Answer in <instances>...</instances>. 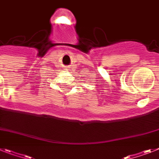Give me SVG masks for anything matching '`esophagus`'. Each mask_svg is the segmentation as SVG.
<instances>
[{
  "instance_id": "34e87169",
  "label": "esophagus",
  "mask_w": 159,
  "mask_h": 159,
  "mask_svg": "<svg viewBox=\"0 0 159 159\" xmlns=\"http://www.w3.org/2000/svg\"><path fill=\"white\" fill-rule=\"evenodd\" d=\"M66 68H68V67H66Z\"/></svg>"
}]
</instances>
